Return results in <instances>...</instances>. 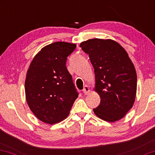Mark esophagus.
Segmentation results:
<instances>
[{
	"label": "esophagus",
	"instance_id": "1",
	"mask_svg": "<svg viewBox=\"0 0 155 155\" xmlns=\"http://www.w3.org/2000/svg\"><path fill=\"white\" fill-rule=\"evenodd\" d=\"M89 91H90V90H89V87H88L87 85H85L84 87V89H83V93L85 95H87V94H88L89 93Z\"/></svg>",
	"mask_w": 155,
	"mask_h": 155
}]
</instances>
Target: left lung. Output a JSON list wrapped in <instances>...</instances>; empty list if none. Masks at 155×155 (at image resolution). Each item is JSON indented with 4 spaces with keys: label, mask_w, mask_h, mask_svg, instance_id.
<instances>
[{
    "label": "left lung",
    "mask_w": 155,
    "mask_h": 155,
    "mask_svg": "<svg viewBox=\"0 0 155 155\" xmlns=\"http://www.w3.org/2000/svg\"><path fill=\"white\" fill-rule=\"evenodd\" d=\"M79 46L89 54L94 68V90L101 98L94 112L109 122L119 120L135 101L137 79L134 64L124 48L111 39H89Z\"/></svg>",
    "instance_id": "obj_1"
}]
</instances>
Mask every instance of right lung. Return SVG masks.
<instances>
[{
	"instance_id": "obj_1",
	"label": "right lung",
	"mask_w": 155,
	"mask_h": 155,
	"mask_svg": "<svg viewBox=\"0 0 155 155\" xmlns=\"http://www.w3.org/2000/svg\"><path fill=\"white\" fill-rule=\"evenodd\" d=\"M76 45L57 41L44 47L30 64L25 81L29 108L39 120L54 124L69 114L79 92L66 66Z\"/></svg>"
}]
</instances>
